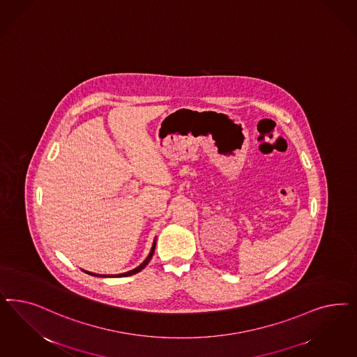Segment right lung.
<instances>
[{
    "instance_id": "obj_1",
    "label": "right lung",
    "mask_w": 357,
    "mask_h": 357,
    "mask_svg": "<svg viewBox=\"0 0 357 357\" xmlns=\"http://www.w3.org/2000/svg\"><path fill=\"white\" fill-rule=\"evenodd\" d=\"M155 247H156V238L153 239V243H152V247H151L150 253H149V256L146 257V260L142 263V264L137 266V268H134V269H131V271H128V272H125V273H119V275H97V273H92V272H88V271H84L85 273H88V275H92V276L96 277H127V276H132V275H135V273H138L140 272L146 265L150 263L151 259H152V255L155 252Z\"/></svg>"
}]
</instances>
